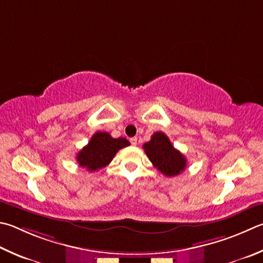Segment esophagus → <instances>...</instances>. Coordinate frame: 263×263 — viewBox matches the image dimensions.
Returning a JSON list of instances; mask_svg holds the SVG:
<instances>
[{
	"label": "esophagus",
	"instance_id": "34e87169",
	"mask_svg": "<svg viewBox=\"0 0 263 263\" xmlns=\"http://www.w3.org/2000/svg\"><path fill=\"white\" fill-rule=\"evenodd\" d=\"M137 141H138V139H137L136 137H133V138H131V139H130L131 145H133V146H136V145H137Z\"/></svg>",
	"mask_w": 263,
	"mask_h": 263
}]
</instances>
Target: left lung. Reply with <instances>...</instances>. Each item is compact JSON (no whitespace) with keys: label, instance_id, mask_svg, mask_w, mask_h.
I'll use <instances>...</instances> for the list:
<instances>
[{"label":"left lung","instance_id":"left-lung-1","mask_svg":"<svg viewBox=\"0 0 263 263\" xmlns=\"http://www.w3.org/2000/svg\"><path fill=\"white\" fill-rule=\"evenodd\" d=\"M142 147L153 165L168 177H174L185 170L187 162L185 156L176 149L163 132H155Z\"/></svg>","mask_w":263,"mask_h":263}]
</instances>
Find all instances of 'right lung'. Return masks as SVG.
<instances>
[{
  "mask_svg": "<svg viewBox=\"0 0 263 263\" xmlns=\"http://www.w3.org/2000/svg\"><path fill=\"white\" fill-rule=\"evenodd\" d=\"M130 145L125 138H112L108 132H97L88 144L77 154L80 166L88 171H98L110 163L116 153Z\"/></svg>",
  "mask_w": 263,
  "mask_h": 263,
  "instance_id": "right-lung-1",
  "label": "right lung"
}]
</instances>
